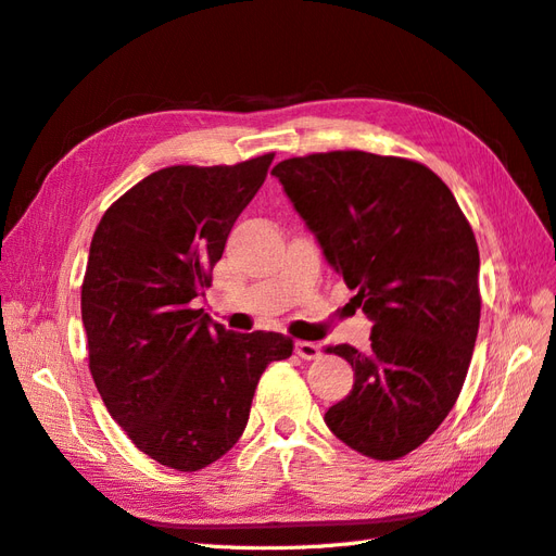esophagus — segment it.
Instances as JSON below:
<instances>
[{"label":"esophagus","instance_id":"1","mask_svg":"<svg viewBox=\"0 0 556 556\" xmlns=\"http://www.w3.org/2000/svg\"><path fill=\"white\" fill-rule=\"evenodd\" d=\"M294 352H296L301 359H306V362L317 359L319 355H323V352H319V345L311 343V341H296L294 343Z\"/></svg>","mask_w":556,"mask_h":556}]
</instances>
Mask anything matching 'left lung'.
Masks as SVG:
<instances>
[{"mask_svg":"<svg viewBox=\"0 0 556 556\" xmlns=\"http://www.w3.org/2000/svg\"><path fill=\"white\" fill-rule=\"evenodd\" d=\"M374 319L371 348L329 345L352 392L327 427L364 457H406L464 387L480 325V252L457 199L429 166L364 150L282 160L271 172Z\"/></svg>","mask_w":556,"mask_h":556,"instance_id":"left-lung-1","label":"left lung"}]
</instances>
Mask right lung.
Instances as JSON below:
<instances>
[{
  "instance_id": "1",
  "label": "right lung",
  "mask_w": 556,
  "mask_h": 556,
  "mask_svg": "<svg viewBox=\"0 0 556 556\" xmlns=\"http://www.w3.org/2000/svg\"><path fill=\"white\" fill-rule=\"evenodd\" d=\"M271 162L166 166L94 229L80 285L90 374L129 441L162 466L192 473L229 452L264 368L294 350L290 336L233 333L192 308Z\"/></svg>"
}]
</instances>
